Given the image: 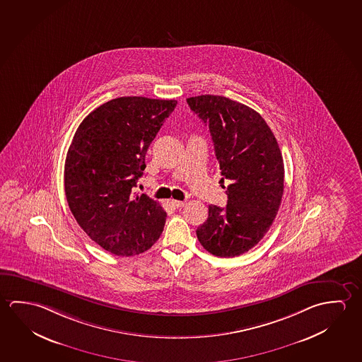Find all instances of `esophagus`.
I'll return each mask as SVG.
<instances>
[{
  "mask_svg": "<svg viewBox=\"0 0 362 362\" xmlns=\"http://www.w3.org/2000/svg\"><path fill=\"white\" fill-rule=\"evenodd\" d=\"M172 204L175 208H182V207H184V204H185V202L175 201V199H172Z\"/></svg>",
  "mask_w": 362,
  "mask_h": 362,
  "instance_id": "esophagus-1",
  "label": "esophagus"
}]
</instances>
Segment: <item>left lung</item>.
Here are the masks:
<instances>
[{
	"mask_svg": "<svg viewBox=\"0 0 362 362\" xmlns=\"http://www.w3.org/2000/svg\"><path fill=\"white\" fill-rule=\"evenodd\" d=\"M187 102L209 127L221 182H231L227 206L208 207L197 238L212 255L235 257L252 249L273 225L284 192L283 156L255 110L222 95H197Z\"/></svg>",
	"mask_w": 362,
	"mask_h": 362,
	"instance_id": "left-lung-1",
	"label": "left lung"
}]
</instances>
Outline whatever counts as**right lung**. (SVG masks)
I'll list each match as a JSON object with an SVG mask.
<instances>
[{
	"instance_id": "1",
	"label": "right lung",
	"mask_w": 362,
	"mask_h": 362,
	"mask_svg": "<svg viewBox=\"0 0 362 362\" xmlns=\"http://www.w3.org/2000/svg\"><path fill=\"white\" fill-rule=\"evenodd\" d=\"M177 103L115 98L89 113L74 134L64 166L68 206L89 238L113 255L145 252L164 230L160 203L132 188L146 168L150 144Z\"/></svg>"
}]
</instances>
